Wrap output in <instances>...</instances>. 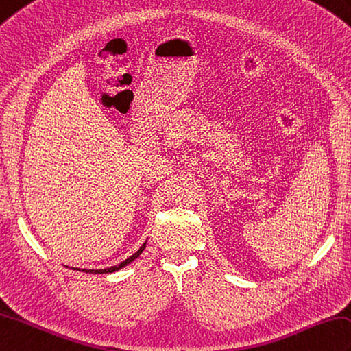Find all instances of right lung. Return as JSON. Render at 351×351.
<instances>
[{
	"label": "right lung",
	"instance_id": "right-lung-1",
	"mask_svg": "<svg viewBox=\"0 0 351 351\" xmlns=\"http://www.w3.org/2000/svg\"><path fill=\"white\" fill-rule=\"evenodd\" d=\"M145 247H146V242L143 243V245L138 248L133 256H130L128 258H125L124 262H121L119 265H117V266H112V267H106V269H82V272H86V274H112V272H117V271H119V269H122V267H125L127 265H130L132 262H134V260L142 254L143 252V250H145ZM77 271H80V269H77Z\"/></svg>",
	"mask_w": 351,
	"mask_h": 351
}]
</instances>
